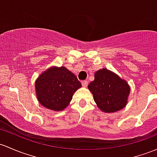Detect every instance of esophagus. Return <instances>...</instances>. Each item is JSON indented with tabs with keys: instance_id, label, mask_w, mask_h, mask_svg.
Instances as JSON below:
<instances>
[{
	"instance_id": "1",
	"label": "esophagus",
	"mask_w": 157,
	"mask_h": 157,
	"mask_svg": "<svg viewBox=\"0 0 157 157\" xmlns=\"http://www.w3.org/2000/svg\"><path fill=\"white\" fill-rule=\"evenodd\" d=\"M87 84H88V82H87V80H84V81H82V86H83V87H87Z\"/></svg>"
}]
</instances>
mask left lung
<instances>
[{
    "label": "left lung",
    "mask_w": 157,
    "mask_h": 157,
    "mask_svg": "<svg viewBox=\"0 0 157 157\" xmlns=\"http://www.w3.org/2000/svg\"><path fill=\"white\" fill-rule=\"evenodd\" d=\"M94 99L104 112H115L125 107L130 88L126 81L106 69L97 71L88 85Z\"/></svg>",
    "instance_id": "8db88e82"
}]
</instances>
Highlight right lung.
<instances>
[{
    "instance_id": "add662e5",
    "label": "right lung",
    "mask_w": 157,
    "mask_h": 157,
    "mask_svg": "<svg viewBox=\"0 0 157 157\" xmlns=\"http://www.w3.org/2000/svg\"><path fill=\"white\" fill-rule=\"evenodd\" d=\"M35 87L41 105L53 111H62L70 104L82 84L73 73L61 67H52L42 73Z\"/></svg>"
}]
</instances>
